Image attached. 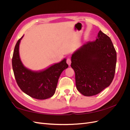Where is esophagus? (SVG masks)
<instances>
[{
	"instance_id": "1",
	"label": "esophagus",
	"mask_w": 130,
	"mask_h": 130,
	"mask_svg": "<svg viewBox=\"0 0 130 130\" xmlns=\"http://www.w3.org/2000/svg\"><path fill=\"white\" fill-rule=\"evenodd\" d=\"M67 64L70 66V64H71V60H70V58H68L67 59Z\"/></svg>"
}]
</instances>
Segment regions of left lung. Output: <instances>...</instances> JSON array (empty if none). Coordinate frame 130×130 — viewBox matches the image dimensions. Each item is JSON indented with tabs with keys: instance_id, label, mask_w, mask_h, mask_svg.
Listing matches in <instances>:
<instances>
[{
	"instance_id": "left-lung-1",
	"label": "left lung",
	"mask_w": 130,
	"mask_h": 130,
	"mask_svg": "<svg viewBox=\"0 0 130 130\" xmlns=\"http://www.w3.org/2000/svg\"><path fill=\"white\" fill-rule=\"evenodd\" d=\"M77 90L82 95H96L112 82L117 53L110 38L101 30L96 40L87 42L76 50L71 57Z\"/></svg>"
}]
</instances>
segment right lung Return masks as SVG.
Here are the masks:
<instances>
[{"label": "right lung", "instance_id": "add662e5", "mask_svg": "<svg viewBox=\"0 0 130 130\" xmlns=\"http://www.w3.org/2000/svg\"><path fill=\"white\" fill-rule=\"evenodd\" d=\"M23 36L15 44L12 60L15 80L19 88L27 95L39 100L48 99L55 93L62 72L68 68L66 58L38 71L26 68L19 56V44Z\"/></svg>", "mask_w": 130, "mask_h": 130}]
</instances>
